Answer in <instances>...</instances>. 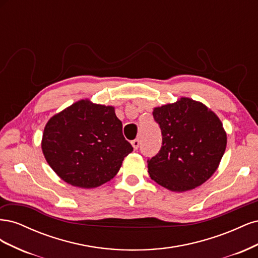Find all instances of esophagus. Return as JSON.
I'll list each match as a JSON object with an SVG mask.
<instances>
[{
  "mask_svg": "<svg viewBox=\"0 0 258 258\" xmlns=\"http://www.w3.org/2000/svg\"><path fill=\"white\" fill-rule=\"evenodd\" d=\"M131 144H132V146H134L135 150H138V148L140 147V140H139V139L134 140V141L131 142Z\"/></svg>",
  "mask_w": 258,
  "mask_h": 258,
  "instance_id": "esophagus-1",
  "label": "esophagus"
}]
</instances>
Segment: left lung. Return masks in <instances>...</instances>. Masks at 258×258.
Instances as JSON below:
<instances>
[{
  "label": "left lung",
  "mask_w": 258,
  "mask_h": 258,
  "mask_svg": "<svg viewBox=\"0 0 258 258\" xmlns=\"http://www.w3.org/2000/svg\"><path fill=\"white\" fill-rule=\"evenodd\" d=\"M162 145L147 160L152 179L172 191H186L204 184L215 172L226 150L227 136L220 118L189 98L155 107Z\"/></svg>",
  "instance_id": "8db88e82"
}]
</instances>
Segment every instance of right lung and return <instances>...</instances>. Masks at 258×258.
Returning <instances> with one entry per match:
<instances>
[{
  "label": "right lung",
  "mask_w": 258,
  "mask_h": 258,
  "mask_svg": "<svg viewBox=\"0 0 258 258\" xmlns=\"http://www.w3.org/2000/svg\"><path fill=\"white\" fill-rule=\"evenodd\" d=\"M42 150L64 182L93 188L112 179L134 147L122 136L113 106L77 101L46 123Z\"/></svg>",
  "instance_id": "obj_1"
}]
</instances>
